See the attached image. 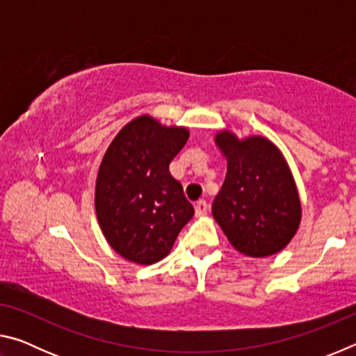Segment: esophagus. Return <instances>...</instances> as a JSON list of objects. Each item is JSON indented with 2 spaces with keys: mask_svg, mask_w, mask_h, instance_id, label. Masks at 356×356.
I'll return each mask as SVG.
<instances>
[{
  "mask_svg": "<svg viewBox=\"0 0 356 356\" xmlns=\"http://www.w3.org/2000/svg\"><path fill=\"white\" fill-rule=\"evenodd\" d=\"M209 209L210 207H209V204L206 201H200V202H196L195 212H196L197 216H202V215H206L209 212Z\"/></svg>",
  "mask_w": 356,
  "mask_h": 356,
  "instance_id": "esophagus-1",
  "label": "esophagus"
}]
</instances>
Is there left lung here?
Instances as JSON below:
<instances>
[{"mask_svg":"<svg viewBox=\"0 0 356 356\" xmlns=\"http://www.w3.org/2000/svg\"><path fill=\"white\" fill-rule=\"evenodd\" d=\"M227 172L212 213L237 251L267 257L286 248L297 232L301 204L284 156L262 136L238 140L232 131L215 136Z\"/></svg>","mask_w":356,"mask_h":356,"instance_id":"left-lung-1","label":"left lung"}]
</instances>
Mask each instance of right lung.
Here are the masks:
<instances>
[{
    "label": "right lung",
    "mask_w": 356,
    "mask_h": 356,
    "mask_svg": "<svg viewBox=\"0 0 356 356\" xmlns=\"http://www.w3.org/2000/svg\"><path fill=\"white\" fill-rule=\"evenodd\" d=\"M188 136L185 127L140 116L106 149L95 182V212L106 242L130 262L161 261L195 215L182 184L170 172Z\"/></svg>",
    "instance_id": "obj_1"
}]
</instances>
